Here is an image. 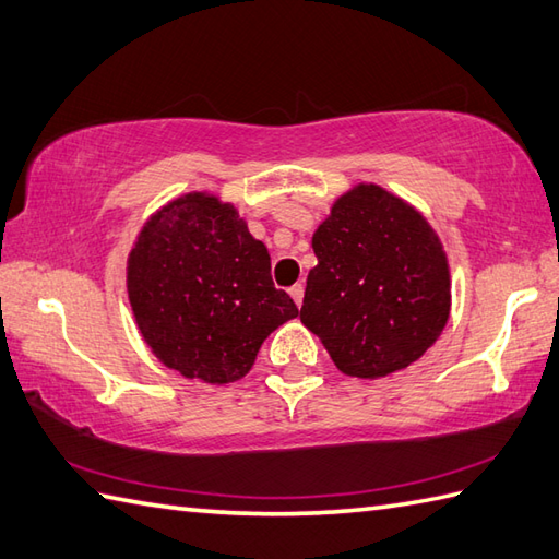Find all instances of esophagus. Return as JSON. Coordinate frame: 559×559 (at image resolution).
<instances>
[{
    "instance_id": "esophagus-1",
    "label": "esophagus",
    "mask_w": 559,
    "mask_h": 559,
    "mask_svg": "<svg viewBox=\"0 0 559 559\" xmlns=\"http://www.w3.org/2000/svg\"><path fill=\"white\" fill-rule=\"evenodd\" d=\"M289 294H292V299H294L296 306L304 304V284H294V287L289 289Z\"/></svg>"
}]
</instances>
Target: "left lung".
Returning <instances> with one entry per match:
<instances>
[{
	"instance_id": "obj_1",
	"label": "left lung",
	"mask_w": 559,
	"mask_h": 559,
	"mask_svg": "<svg viewBox=\"0 0 559 559\" xmlns=\"http://www.w3.org/2000/svg\"><path fill=\"white\" fill-rule=\"evenodd\" d=\"M301 322L344 376L384 378L418 361L450 318V267L424 215L376 183L332 205L313 234Z\"/></svg>"
}]
</instances>
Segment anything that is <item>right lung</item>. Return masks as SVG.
<instances>
[{"instance_id":"add662e5","label":"right lung","mask_w":559,"mask_h":559,"mask_svg":"<svg viewBox=\"0 0 559 559\" xmlns=\"http://www.w3.org/2000/svg\"><path fill=\"white\" fill-rule=\"evenodd\" d=\"M143 340L183 378L225 384L251 370L272 330L299 316L270 253L215 195L186 193L145 222L127 270Z\"/></svg>"}]
</instances>
